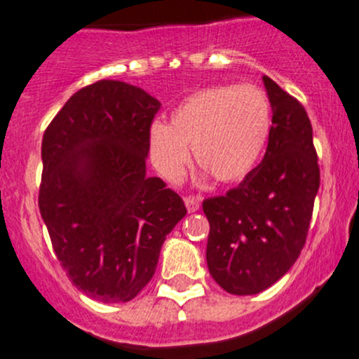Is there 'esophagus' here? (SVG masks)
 I'll return each instance as SVG.
<instances>
[{"label": "esophagus", "instance_id": "1", "mask_svg": "<svg viewBox=\"0 0 359 359\" xmlns=\"http://www.w3.org/2000/svg\"><path fill=\"white\" fill-rule=\"evenodd\" d=\"M184 203H186V208L189 213H194L200 210V200H196V198H186Z\"/></svg>", "mask_w": 359, "mask_h": 359}]
</instances>
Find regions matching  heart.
Segmentation results:
<instances>
[{
    "mask_svg": "<svg viewBox=\"0 0 359 359\" xmlns=\"http://www.w3.org/2000/svg\"><path fill=\"white\" fill-rule=\"evenodd\" d=\"M273 126L269 97L257 86L219 85L203 88L179 104L170 123L153 121L147 147L154 168L168 182H179L189 163L201 165L200 177L234 184L257 166Z\"/></svg>",
    "mask_w": 359,
    "mask_h": 359,
    "instance_id": "obj_1",
    "label": "heart"
}]
</instances>
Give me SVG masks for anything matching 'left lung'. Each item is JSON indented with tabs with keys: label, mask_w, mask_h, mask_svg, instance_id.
<instances>
[{
	"label": "left lung",
	"mask_w": 359,
	"mask_h": 359,
	"mask_svg": "<svg viewBox=\"0 0 359 359\" xmlns=\"http://www.w3.org/2000/svg\"><path fill=\"white\" fill-rule=\"evenodd\" d=\"M262 81L273 109L264 159L236 189L203 201L208 271L233 295H255L288 273L306 243L320 189L306 109L271 78Z\"/></svg>",
	"instance_id": "8db88e82"
}]
</instances>
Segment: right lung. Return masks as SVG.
Wrapping results in <instances>:
<instances>
[{
	"instance_id": "obj_1",
	"label": "right lung",
	"mask_w": 359,
	"mask_h": 359,
	"mask_svg": "<svg viewBox=\"0 0 359 359\" xmlns=\"http://www.w3.org/2000/svg\"><path fill=\"white\" fill-rule=\"evenodd\" d=\"M159 107L142 88L102 79L78 90L43 135L41 219L69 280L100 302L137 297L187 213L179 194L146 175Z\"/></svg>"
}]
</instances>
